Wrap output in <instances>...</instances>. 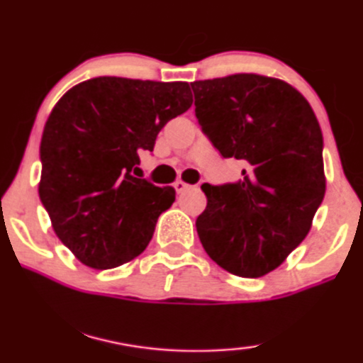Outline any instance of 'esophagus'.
Segmentation results:
<instances>
[{
  "label": "esophagus",
  "mask_w": 363,
  "mask_h": 363,
  "mask_svg": "<svg viewBox=\"0 0 363 363\" xmlns=\"http://www.w3.org/2000/svg\"><path fill=\"white\" fill-rule=\"evenodd\" d=\"M173 186H175L177 193H183V191H186L188 188H190V185H188V183L182 182V180H177L175 183H173Z\"/></svg>",
  "instance_id": "obj_1"
}]
</instances>
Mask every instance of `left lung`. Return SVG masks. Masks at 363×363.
Segmentation results:
<instances>
[{
	"instance_id": "1",
	"label": "left lung",
	"mask_w": 363,
	"mask_h": 363,
	"mask_svg": "<svg viewBox=\"0 0 363 363\" xmlns=\"http://www.w3.org/2000/svg\"><path fill=\"white\" fill-rule=\"evenodd\" d=\"M195 115L242 180L203 183L196 232L213 262L238 277L275 270L303 242L325 195L323 136L312 106L281 79L255 73L193 82Z\"/></svg>"
}]
</instances>
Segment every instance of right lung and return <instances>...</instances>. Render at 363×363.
<instances>
[{"instance_id":"1","label":"right lung","mask_w":363,"mask_h":363,"mask_svg":"<svg viewBox=\"0 0 363 363\" xmlns=\"http://www.w3.org/2000/svg\"><path fill=\"white\" fill-rule=\"evenodd\" d=\"M191 103L185 82L100 77L55 105L41 136L38 193L56 237L86 267H120L148 247L175 188L131 172L141 152H153L160 130Z\"/></svg>"}]
</instances>
